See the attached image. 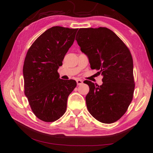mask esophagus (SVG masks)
<instances>
[{"instance_id": "esophagus-1", "label": "esophagus", "mask_w": 153, "mask_h": 153, "mask_svg": "<svg viewBox=\"0 0 153 153\" xmlns=\"http://www.w3.org/2000/svg\"><path fill=\"white\" fill-rule=\"evenodd\" d=\"M77 85H82V84L83 83V81L82 79H77Z\"/></svg>"}]
</instances>
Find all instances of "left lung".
I'll return each instance as SVG.
<instances>
[{
    "instance_id": "8db88e82",
    "label": "left lung",
    "mask_w": 153,
    "mask_h": 153,
    "mask_svg": "<svg viewBox=\"0 0 153 153\" xmlns=\"http://www.w3.org/2000/svg\"><path fill=\"white\" fill-rule=\"evenodd\" d=\"M76 36L91 68L99 70L102 76L100 86L90 81L84 82L90 89L85 97L87 109L100 122H115L124 114L134 95V64L130 51L106 27L81 28Z\"/></svg>"
}]
</instances>
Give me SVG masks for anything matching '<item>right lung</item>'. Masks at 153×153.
Masks as SVG:
<instances>
[{
  "mask_svg": "<svg viewBox=\"0 0 153 153\" xmlns=\"http://www.w3.org/2000/svg\"><path fill=\"white\" fill-rule=\"evenodd\" d=\"M77 29L54 26L42 33L25 56L24 93L39 119L54 122L66 112L67 100L77 83L60 78L58 70L73 45Z\"/></svg>",
  "mask_w": 153,
  "mask_h": 153,
  "instance_id": "right-lung-1",
  "label": "right lung"
}]
</instances>
